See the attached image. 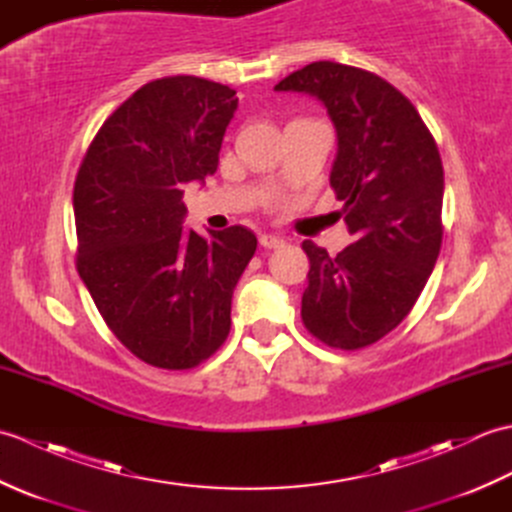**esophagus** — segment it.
<instances>
[{
    "instance_id": "esophagus-1",
    "label": "esophagus",
    "mask_w": 512,
    "mask_h": 512,
    "mask_svg": "<svg viewBox=\"0 0 512 512\" xmlns=\"http://www.w3.org/2000/svg\"><path fill=\"white\" fill-rule=\"evenodd\" d=\"M259 244H262L264 248H279V246L286 244V239L279 237V235H268V233H264L262 237H259Z\"/></svg>"
}]
</instances>
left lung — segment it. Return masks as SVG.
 <instances>
[{"mask_svg": "<svg viewBox=\"0 0 512 512\" xmlns=\"http://www.w3.org/2000/svg\"><path fill=\"white\" fill-rule=\"evenodd\" d=\"M277 92H306L328 110L339 149L330 173L354 244L339 255L310 239L301 319L336 350L383 339L411 312L442 246L444 171L416 107L380 76L334 61L288 74Z\"/></svg>", "mask_w": 512, "mask_h": 512, "instance_id": "left-lung-1", "label": "left lung"}]
</instances>
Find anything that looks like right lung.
<instances>
[{
    "label": "right lung",
    "instance_id": "right-lung-1",
    "mask_svg": "<svg viewBox=\"0 0 512 512\" xmlns=\"http://www.w3.org/2000/svg\"><path fill=\"white\" fill-rule=\"evenodd\" d=\"M235 90L165 76L107 118L74 182L76 270L129 352L160 369H191L231 332L233 290L255 255L244 226L184 231V184L213 176Z\"/></svg>",
    "mask_w": 512,
    "mask_h": 512
}]
</instances>
